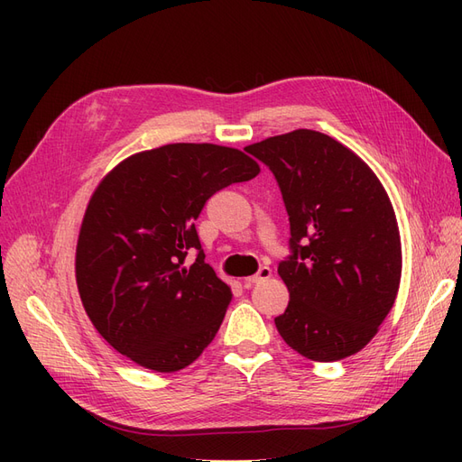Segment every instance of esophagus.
Segmentation results:
<instances>
[{
	"label": "esophagus",
	"mask_w": 462,
	"mask_h": 462,
	"mask_svg": "<svg viewBox=\"0 0 462 462\" xmlns=\"http://www.w3.org/2000/svg\"><path fill=\"white\" fill-rule=\"evenodd\" d=\"M272 277V270L270 268H260L258 270V273H254V275H250V277H246L245 279V285H254V283H262V282H265V279H270Z\"/></svg>",
	"instance_id": "obj_1"
}]
</instances>
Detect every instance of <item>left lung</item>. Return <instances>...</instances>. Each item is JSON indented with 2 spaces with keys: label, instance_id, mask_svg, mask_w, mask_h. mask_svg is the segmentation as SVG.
<instances>
[{
  "label": "left lung",
  "instance_id": "1",
  "mask_svg": "<svg viewBox=\"0 0 462 462\" xmlns=\"http://www.w3.org/2000/svg\"><path fill=\"white\" fill-rule=\"evenodd\" d=\"M272 170L289 214L292 254L277 273L289 289L275 318L306 358L358 353L393 309L402 254L395 209L380 179L335 138L297 129L245 148Z\"/></svg>",
  "mask_w": 462,
  "mask_h": 462
}]
</instances>
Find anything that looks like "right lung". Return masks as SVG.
Segmentation results:
<instances>
[{
	"mask_svg": "<svg viewBox=\"0 0 462 462\" xmlns=\"http://www.w3.org/2000/svg\"><path fill=\"white\" fill-rule=\"evenodd\" d=\"M245 152L177 143L117 163L96 187L77 241L75 275L97 333L153 372H177L214 341L231 289L204 262L194 221L214 192L254 179ZM190 249L199 254L184 263Z\"/></svg>",
	"mask_w": 462,
	"mask_h": 462,
	"instance_id": "obj_1",
	"label": "right lung"
}]
</instances>
